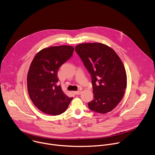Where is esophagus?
Wrapping results in <instances>:
<instances>
[{
	"label": "esophagus",
	"mask_w": 155,
	"mask_h": 155,
	"mask_svg": "<svg viewBox=\"0 0 155 155\" xmlns=\"http://www.w3.org/2000/svg\"><path fill=\"white\" fill-rule=\"evenodd\" d=\"M74 93H75V94H76V95H80V94H81V91H75V92H74Z\"/></svg>",
	"instance_id": "obj_1"
}]
</instances>
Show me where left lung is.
I'll use <instances>...</instances> for the list:
<instances>
[{
    "label": "left lung",
    "instance_id": "obj_1",
    "mask_svg": "<svg viewBox=\"0 0 155 155\" xmlns=\"http://www.w3.org/2000/svg\"><path fill=\"white\" fill-rule=\"evenodd\" d=\"M92 77L94 99L89 108L106 114L117 107L127 87V75L118 54L100 43H86L75 48Z\"/></svg>",
    "mask_w": 155,
    "mask_h": 155
}]
</instances>
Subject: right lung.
Returning <instances> with one entry per match:
<instances>
[{
  "mask_svg": "<svg viewBox=\"0 0 155 155\" xmlns=\"http://www.w3.org/2000/svg\"><path fill=\"white\" fill-rule=\"evenodd\" d=\"M74 51L71 46H51L41 49L32 61L27 75L28 91L35 106L45 114H61L73 99L57 85V72Z\"/></svg>",
  "mask_w": 155,
  "mask_h": 155,
  "instance_id": "obj_1",
  "label": "right lung"
}]
</instances>
